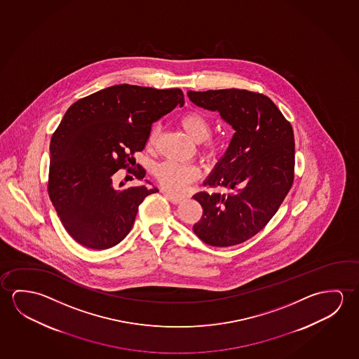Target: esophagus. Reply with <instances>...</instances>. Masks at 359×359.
I'll return each instance as SVG.
<instances>
[{
    "label": "esophagus",
    "instance_id": "34e87169",
    "mask_svg": "<svg viewBox=\"0 0 359 359\" xmlns=\"http://www.w3.org/2000/svg\"><path fill=\"white\" fill-rule=\"evenodd\" d=\"M165 196L167 198L171 201L172 203H175V205H178V203H181L182 202V197H180V196H176V194H171V192H165Z\"/></svg>",
    "mask_w": 359,
    "mask_h": 359
}]
</instances>
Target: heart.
<instances>
[{
  "instance_id": "b5f03b06",
  "label": "heart",
  "mask_w": 359,
  "mask_h": 359,
  "mask_svg": "<svg viewBox=\"0 0 359 359\" xmlns=\"http://www.w3.org/2000/svg\"><path fill=\"white\" fill-rule=\"evenodd\" d=\"M188 136L196 142L203 141V151L207 154H215L217 151V143L213 140H208L211 135V122L205 114L199 112H188L183 114L180 120ZM158 137V127L154 126L148 133L147 144L154 147ZM156 176L158 178L163 187L181 192L188 183L194 182L201 175L199 167L191 162H178V161L167 160L156 167Z\"/></svg>"
}]
</instances>
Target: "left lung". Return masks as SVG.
<instances>
[{"instance_id": "obj_1", "label": "left lung", "mask_w": 359, "mask_h": 359, "mask_svg": "<svg viewBox=\"0 0 359 359\" xmlns=\"http://www.w3.org/2000/svg\"><path fill=\"white\" fill-rule=\"evenodd\" d=\"M187 95L196 106L219 112L236 131L203 182L232 192L194 194L203 215L194 232L213 247L239 245L264 228L290 192L294 180L293 128L262 93L229 88Z\"/></svg>"}]
</instances>
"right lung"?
<instances>
[{
    "label": "right lung",
    "mask_w": 359,
    "mask_h": 359,
    "mask_svg": "<svg viewBox=\"0 0 359 359\" xmlns=\"http://www.w3.org/2000/svg\"><path fill=\"white\" fill-rule=\"evenodd\" d=\"M177 104H184L180 88L123 83L83 97L67 109L52 135L48 196L76 242L107 250L130 233L138 205L158 189L146 184L118 189L112 176L136 163L133 154L146 146L152 123ZM135 176L142 181L144 168Z\"/></svg>",
    "instance_id": "right-lung-1"
}]
</instances>
